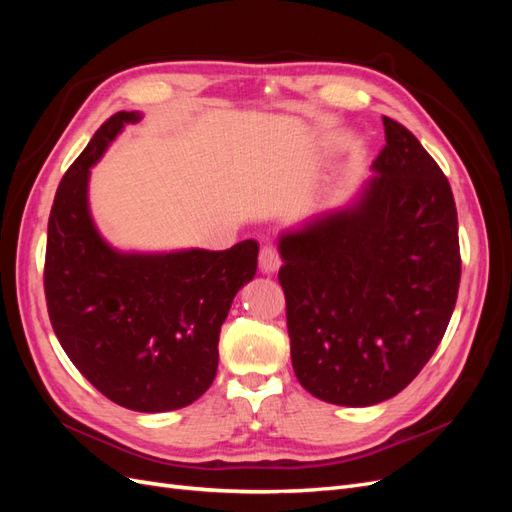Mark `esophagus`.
I'll list each match as a JSON object with an SVG mask.
<instances>
[{
    "mask_svg": "<svg viewBox=\"0 0 512 512\" xmlns=\"http://www.w3.org/2000/svg\"><path fill=\"white\" fill-rule=\"evenodd\" d=\"M280 267H282V258H280V254H277L275 247L273 245L262 247V250H260V271L265 275H271Z\"/></svg>",
    "mask_w": 512,
    "mask_h": 512,
    "instance_id": "esophagus-1",
    "label": "esophagus"
}]
</instances>
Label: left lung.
I'll use <instances>...</instances> for the list:
<instances>
[{
  "instance_id": "obj_1",
  "label": "left lung",
  "mask_w": 512,
  "mask_h": 512,
  "mask_svg": "<svg viewBox=\"0 0 512 512\" xmlns=\"http://www.w3.org/2000/svg\"><path fill=\"white\" fill-rule=\"evenodd\" d=\"M382 121L386 145L350 203L277 239L294 374L348 408L391 399L418 376L461 277L448 179L410 130Z\"/></svg>"
}]
</instances>
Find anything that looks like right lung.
<instances>
[{"instance_id": "add662e5", "label": "right lung", "mask_w": 512, "mask_h": 512, "mask_svg": "<svg viewBox=\"0 0 512 512\" xmlns=\"http://www.w3.org/2000/svg\"><path fill=\"white\" fill-rule=\"evenodd\" d=\"M104 121L61 179L49 218L44 294L53 331L76 369L115 404L134 412L190 406L218 371L220 329L232 299L252 282L258 243L123 252L91 218L89 175L128 123Z\"/></svg>"}]
</instances>
